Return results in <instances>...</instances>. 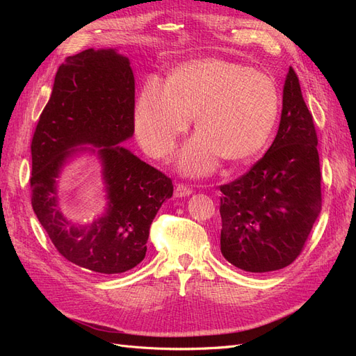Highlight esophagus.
I'll return each instance as SVG.
<instances>
[{"instance_id":"34e87169","label":"esophagus","mask_w":356,"mask_h":356,"mask_svg":"<svg viewBox=\"0 0 356 356\" xmlns=\"http://www.w3.org/2000/svg\"><path fill=\"white\" fill-rule=\"evenodd\" d=\"M193 193V188H190L187 184H177V187H175V191H174V195L177 196V197H186V196H190Z\"/></svg>"}]
</instances>
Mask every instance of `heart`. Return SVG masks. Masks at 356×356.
<instances>
[{"label":"heart","mask_w":356,"mask_h":356,"mask_svg":"<svg viewBox=\"0 0 356 356\" xmlns=\"http://www.w3.org/2000/svg\"><path fill=\"white\" fill-rule=\"evenodd\" d=\"M281 95L270 75L239 63L203 59L178 67L166 88L152 80L139 92L134 120L139 143L153 157H166L195 117L197 136L179 156L188 175L211 172L220 157L242 163L270 139Z\"/></svg>","instance_id":"b5f03b06"}]
</instances>
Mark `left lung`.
<instances>
[{
    "mask_svg": "<svg viewBox=\"0 0 356 356\" xmlns=\"http://www.w3.org/2000/svg\"><path fill=\"white\" fill-rule=\"evenodd\" d=\"M314 118L289 67L279 131L251 169L220 186L221 252L238 268L273 272L303 251L321 211V168Z\"/></svg>",
    "mask_w": 356,
    "mask_h": 356,
    "instance_id": "1",
    "label": "left lung"
}]
</instances>
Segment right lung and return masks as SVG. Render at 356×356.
Instances as JSON below:
<instances>
[{"mask_svg": "<svg viewBox=\"0 0 356 356\" xmlns=\"http://www.w3.org/2000/svg\"><path fill=\"white\" fill-rule=\"evenodd\" d=\"M134 111L131 62L113 49H88L58 68L32 136L29 181L37 218L65 260L96 273H123L144 260L149 225L174 193L163 172L118 145L134 135ZM84 143L99 147L109 209L77 226L57 207L56 179L74 147Z\"/></svg>", "mask_w": 356, "mask_h": 356, "instance_id": "add662e5", "label": "right lung"}]
</instances>
